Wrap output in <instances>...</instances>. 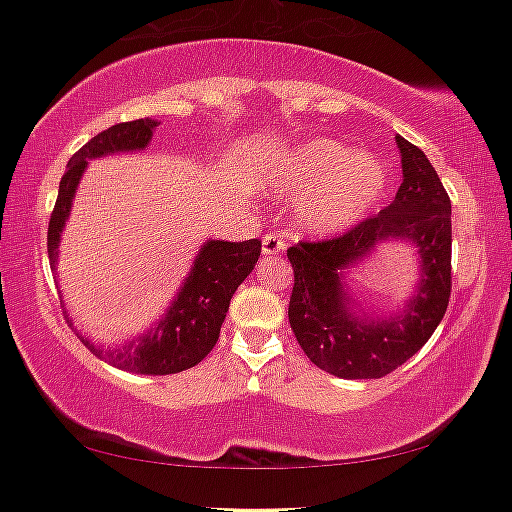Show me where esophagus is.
Returning a JSON list of instances; mask_svg holds the SVG:
<instances>
[{
  "instance_id": "obj_1",
  "label": "esophagus",
  "mask_w": 512,
  "mask_h": 512,
  "mask_svg": "<svg viewBox=\"0 0 512 512\" xmlns=\"http://www.w3.org/2000/svg\"><path fill=\"white\" fill-rule=\"evenodd\" d=\"M285 250V241L278 234H264L262 253L264 255H280Z\"/></svg>"
}]
</instances>
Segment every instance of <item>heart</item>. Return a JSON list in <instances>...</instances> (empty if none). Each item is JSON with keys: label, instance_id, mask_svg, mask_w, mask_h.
Returning a JSON list of instances; mask_svg holds the SVG:
<instances>
[{"label": "heart", "instance_id": "b5f03b06", "mask_svg": "<svg viewBox=\"0 0 512 512\" xmlns=\"http://www.w3.org/2000/svg\"><path fill=\"white\" fill-rule=\"evenodd\" d=\"M266 185L294 201V225L329 236L362 220L385 194V167L373 155L352 153L343 143L311 139L273 157Z\"/></svg>", "mask_w": 512, "mask_h": 512}]
</instances>
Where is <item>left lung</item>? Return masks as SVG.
I'll return each mask as SVG.
<instances>
[{"label":"left lung","mask_w":512,"mask_h":512,"mask_svg":"<svg viewBox=\"0 0 512 512\" xmlns=\"http://www.w3.org/2000/svg\"><path fill=\"white\" fill-rule=\"evenodd\" d=\"M403 181L390 206L327 241L287 248L294 287L287 318L304 355L331 376L383 378L429 341L452 290V206L427 155L397 136ZM410 240L421 253V283L407 311L392 321L355 316L344 269L383 240Z\"/></svg>","instance_id":"8db88e82"}]
</instances>
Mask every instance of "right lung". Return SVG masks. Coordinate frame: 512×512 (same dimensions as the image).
Listing matches in <instances>:
<instances>
[{"mask_svg": "<svg viewBox=\"0 0 512 512\" xmlns=\"http://www.w3.org/2000/svg\"><path fill=\"white\" fill-rule=\"evenodd\" d=\"M155 127V120L143 118L120 122V125L104 129L71 157L48 222L50 269L55 271L64 222L69 218L71 201H74L78 181L88 167V160L111 153H127V150H143L153 139ZM259 253H262L259 239L243 243L206 241L199 255L194 257L192 271L187 273L174 304L167 308L164 318L155 327H150L136 341H129L115 350L97 348L90 338L83 336L81 341L99 359H106L122 371L143 373V376H169V373L192 369L218 343L229 301H232L236 287L255 269Z\"/></svg>", "mask_w": 512, "mask_h": 512, "instance_id": "obj_1", "label": "right lung"}]
</instances>
